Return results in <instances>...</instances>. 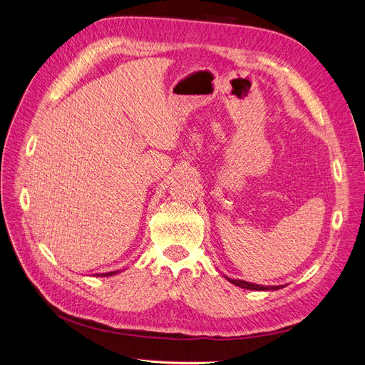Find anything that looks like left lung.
Listing matches in <instances>:
<instances>
[{"mask_svg":"<svg viewBox=\"0 0 365 365\" xmlns=\"http://www.w3.org/2000/svg\"><path fill=\"white\" fill-rule=\"evenodd\" d=\"M227 280L239 286V288L250 289V291H277V289L284 288V286H263V284H256V283H250V282H244V280H235V279H228V277H227Z\"/></svg>","mask_w":365,"mask_h":365,"instance_id":"obj_1","label":"left lung"}]
</instances>
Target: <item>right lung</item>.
I'll list each match as a JSON object with an SVG mask.
<instances>
[{"mask_svg":"<svg viewBox=\"0 0 365 365\" xmlns=\"http://www.w3.org/2000/svg\"><path fill=\"white\" fill-rule=\"evenodd\" d=\"M118 271H111V272H105V274H96V277H108V275H115Z\"/></svg>","mask_w":365,"mask_h":365,"instance_id":"add662e5","label":"right lung"}]
</instances>
